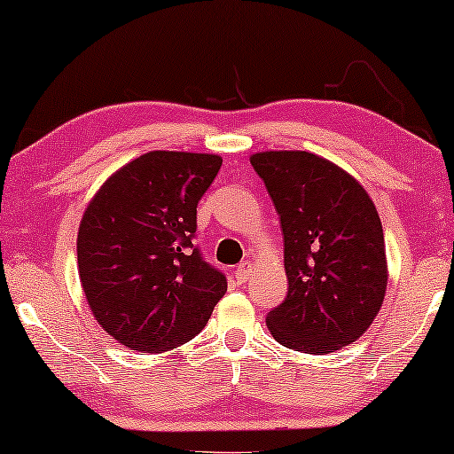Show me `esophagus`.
Listing matches in <instances>:
<instances>
[{
  "instance_id": "34e87169",
  "label": "esophagus",
  "mask_w": 454,
  "mask_h": 454,
  "mask_svg": "<svg viewBox=\"0 0 454 454\" xmlns=\"http://www.w3.org/2000/svg\"><path fill=\"white\" fill-rule=\"evenodd\" d=\"M247 278H250V264L241 262L238 269H235V281L241 285V283H246Z\"/></svg>"
}]
</instances>
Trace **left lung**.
Returning a JSON list of instances; mask_svg holds the SVG:
<instances>
[{
    "mask_svg": "<svg viewBox=\"0 0 454 454\" xmlns=\"http://www.w3.org/2000/svg\"><path fill=\"white\" fill-rule=\"evenodd\" d=\"M285 239L289 291L266 318L283 347L333 353L368 331L387 294L380 216L368 192L306 151L252 154Z\"/></svg>",
    "mask_w": 454,
    "mask_h": 454,
    "instance_id": "1",
    "label": "left lung"
}]
</instances>
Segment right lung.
I'll use <instances>...</instances> for the list:
<instances>
[{
    "label": "right lung",
    "mask_w": 454,
    "mask_h": 454,
    "mask_svg": "<svg viewBox=\"0 0 454 454\" xmlns=\"http://www.w3.org/2000/svg\"><path fill=\"white\" fill-rule=\"evenodd\" d=\"M223 159L153 151L115 171L84 210L78 272L105 331L142 353L188 343L207 325L227 278L202 258L196 207Z\"/></svg>",
    "instance_id": "add662e5"
}]
</instances>
